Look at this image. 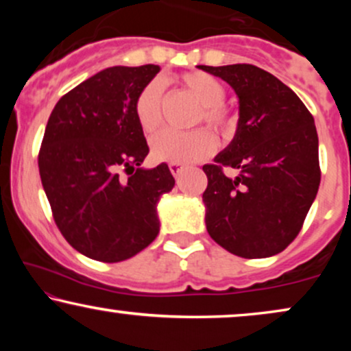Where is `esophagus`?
I'll return each mask as SVG.
<instances>
[{
	"label": "esophagus",
	"mask_w": 351,
	"mask_h": 351,
	"mask_svg": "<svg viewBox=\"0 0 351 351\" xmlns=\"http://www.w3.org/2000/svg\"><path fill=\"white\" fill-rule=\"evenodd\" d=\"M184 170V165L180 163H170V171L173 173V176H180Z\"/></svg>",
	"instance_id": "esophagus-1"
}]
</instances>
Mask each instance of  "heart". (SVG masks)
<instances>
[{"label":"heart","instance_id":"1","mask_svg":"<svg viewBox=\"0 0 351 351\" xmlns=\"http://www.w3.org/2000/svg\"><path fill=\"white\" fill-rule=\"evenodd\" d=\"M184 90L199 104L195 122H204L223 138H229L236 130V115L224 106L226 87L206 72H186L176 79ZM163 86L153 79L135 99V117L145 135H153L162 127ZM215 150V138L206 130H193L188 134L162 132L152 140V155L156 162L165 163H196L204 160Z\"/></svg>","mask_w":351,"mask_h":351}]
</instances>
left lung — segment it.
<instances>
[{
  "instance_id": "1",
  "label": "left lung",
  "mask_w": 351,
  "mask_h": 351,
  "mask_svg": "<svg viewBox=\"0 0 351 351\" xmlns=\"http://www.w3.org/2000/svg\"><path fill=\"white\" fill-rule=\"evenodd\" d=\"M198 67L228 82L239 99L234 138L215 165L203 167L209 236L245 259L276 256L300 232L320 184L313 117L292 88L261 67ZM224 166L240 175L229 179Z\"/></svg>"
}]
</instances>
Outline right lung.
Returning a JSON list of instances; mask_svg holds the SVG:
<instances>
[{
    "instance_id": "right-lung-1",
    "label": "right lung",
    "mask_w": 351,
    "mask_h": 351,
    "mask_svg": "<svg viewBox=\"0 0 351 351\" xmlns=\"http://www.w3.org/2000/svg\"><path fill=\"white\" fill-rule=\"evenodd\" d=\"M158 72L153 64L97 72L59 99L44 130L38 165L56 224L100 263L130 259L155 241L156 204L175 186L167 163L140 168L150 150L134 106Z\"/></svg>"
}]
</instances>
